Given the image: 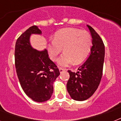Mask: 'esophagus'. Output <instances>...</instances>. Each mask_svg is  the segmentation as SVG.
I'll use <instances>...</instances> for the list:
<instances>
[{
    "label": "esophagus",
    "instance_id": "1",
    "mask_svg": "<svg viewBox=\"0 0 121 121\" xmlns=\"http://www.w3.org/2000/svg\"><path fill=\"white\" fill-rule=\"evenodd\" d=\"M65 69H64V68H59V71L60 73H62L64 72V71H65Z\"/></svg>",
    "mask_w": 121,
    "mask_h": 121
}]
</instances>
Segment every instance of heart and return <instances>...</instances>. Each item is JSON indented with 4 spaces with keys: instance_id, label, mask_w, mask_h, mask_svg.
<instances>
[{
    "instance_id": "1",
    "label": "heart",
    "mask_w": 121,
    "mask_h": 121,
    "mask_svg": "<svg viewBox=\"0 0 121 121\" xmlns=\"http://www.w3.org/2000/svg\"><path fill=\"white\" fill-rule=\"evenodd\" d=\"M92 46L90 34L74 28H65L55 33L54 39L48 43L50 57L56 61L64 48V54L58 60L60 67H67L73 63L79 64L85 59Z\"/></svg>"
}]
</instances>
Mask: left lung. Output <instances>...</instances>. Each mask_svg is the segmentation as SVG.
Segmentation results:
<instances>
[{
    "instance_id": "left-lung-1",
    "label": "left lung",
    "mask_w": 121,
    "mask_h": 121,
    "mask_svg": "<svg viewBox=\"0 0 121 121\" xmlns=\"http://www.w3.org/2000/svg\"><path fill=\"white\" fill-rule=\"evenodd\" d=\"M92 37V45L89 57L78 68L77 73L68 70L70 79L67 84L68 93L73 99L78 101L86 100L94 94L102 78L105 56L103 41L91 26L86 25Z\"/></svg>"
}]
</instances>
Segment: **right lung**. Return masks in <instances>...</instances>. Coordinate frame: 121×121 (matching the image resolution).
Here are the masks:
<instances>
[{"instance_id":"add662e5","label":"right lung","mask_w":121,"mask_h":121,"mask_svg":"<svg viewBox=\"0 0 121 121\" xmlns=\"http://www.w3.org/2000/svg\"><path fill=\"white\" fill-rule=\"evenodd\" d=\"M32 35H42L32 26L19 37L15 46V66L22 89L32 100L43 102L50 99L53 83L60 74L57 66L48 57L47 50L38 51L30 43Z\"/></svg>"}]
</instances>
